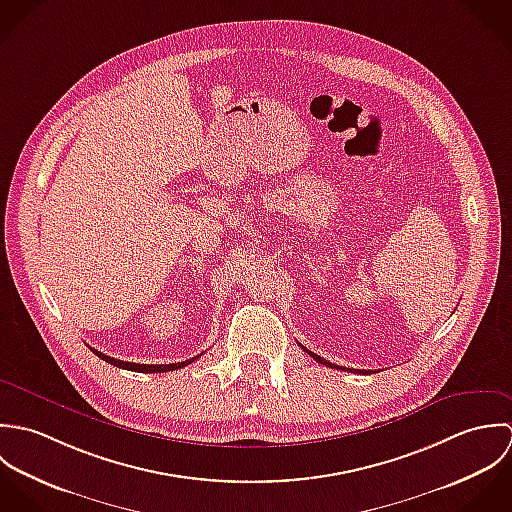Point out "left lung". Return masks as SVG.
<instances>
[{
	"label": "left lung",
	"mask_w": 512,
	"mask_h": 512,
	"mask_svg": "<svg viewBox=\"0 0 512 512\" xmlns=\"http://www.w3.org/2000/svg\"><path fill=\"white\" fill-rule=\"evenodd\" d=\"M301 348H303V350L307 352L308 356H312V358H314L316 362H320V364H324V366H328V368H336V370H346V368H342V366H336V364H332V362H328V360H322V358H320V356H316L314 352H308L305 346H301ZM348 370H350V368H348ZM348 370H346V372H348ZM350 372H356V374H358V372H360V374H370L368 370H350Z\"/></svg>",
	"instance_id": "obj_1"
}]
</instances>
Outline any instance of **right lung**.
<instances>
[{"mask_svg": "<svg viewBox=\"0 0 512 512\" xmlns=\"http://www.w3.org/2000/svg\"><path fill=\"white\" fill-rule=\"evenodd\" d=\"M101 360L104 362H108V364H112V366H116V368H122V370H130V372H144V374H158V372H170V370H178V368H184V366H188V364H192L196 358H192V360H186V362H178V364H136V362H124V360H116V358H110V356H106L103 352H99V350H95V348H91Z\"/></svg>", "mask_w": 512, "mask_h": 512, "instance_id": "1", "label": "right lung"}]
</instances>
